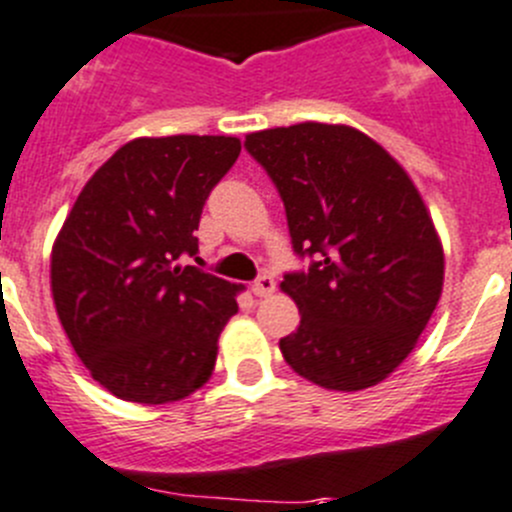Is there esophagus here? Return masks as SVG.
Instances as JSON below:
<instances>
[{
    "instance_id": "1",
    "label": "esophagus",
    "mask_w": 512,
    "mask_h": 512,
    "mask_svg": "<svg viewBox=\"0 0 512 512\" xmlns=\"http://www.w3.org/2000/svg\"><path fill=\"white\" fill-rule=\"evenodd\" d=\"M252 293H255V298H270L275 293V280L270 275H262V278H257L252 283Z\"/></svg>"
}]
</instances>
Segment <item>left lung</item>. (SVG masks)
<instances>
[{
	"label": "left lung",
	"instance_id": "obj_1",
	"mask_svg": "<svg viewBox=\"0 0 512 512\" xmlns=\"http://www.w3.org/2000/svg\"><path fill=\"white\" fill-rule=\"evenodd\" d=\"M283 197L308 272L285 275L300 326L280 338L290 369L331 391L384 381L412 353L444 285L442 240L404 166L343 123L247 133Z\"/></svg>",
	"mask_w": 512,
	"mask_h": 512
}]
</instances>
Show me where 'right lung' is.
<instances>
[{
	"label": "right lung",
	"instance_id": "1",
	"mask_svg": "<svg viewBox=\"0 0 512 512\" xmlns=\"http://www.w3.org/2000/svg\"><path fill=\"white\" fill-rule=\"evenodd\" d=\"M242 151L237 136H141L88 179L50 257L57 318L95 381L136 404L202 389L240 288L194 257L209 191Z\"/></svg>",
	"mask_w": 512,
	"mask_h": 512
}]
</instances>
